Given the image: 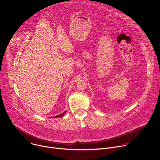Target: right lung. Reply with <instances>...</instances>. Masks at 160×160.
<instances>
[{"label":"right lung","mask_w":160,"mask_h":160,"mask_svg":"<svg viewBox=\"0 0 160 160\" xmlns=\"http://www.w3.org/2000/svg\"><path fill=\"white\" fill-rule=\"evenodd\" d=\"M66 111H64L63 113H62V114H61V115H57V116H56L55 117L56 118H60V117H62L64 115V114L66 113Z\"/></svg>","instance_id":"obj_1"}]
</instances>
